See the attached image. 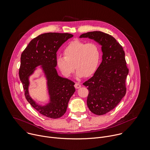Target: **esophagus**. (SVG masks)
I'll use <instances>...</instances> for the list:
<instances>
[{
	"mask_svg": "<svg viewBox=\"0 0 150 150\" xmlns=\"http://www.w3.org/2000/svg\"><path fill=\"white\" fill-rule=\"evenodd\" d=\"M74 87H75L76 88H80V87H81V85H80V84L79 83L76 82V83H75V84H74Z\"/></svg>",
	"mask_w": 150,
	"mask_h": 150,
	"instance_id": "esophagus-1",
	"label": "esophagus"
}]
</instances>
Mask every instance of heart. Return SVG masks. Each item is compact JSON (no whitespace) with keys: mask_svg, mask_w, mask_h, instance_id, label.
<instances>
[{"mask_svg":"<svg viewBox=\"0 0 150 150\" xmlns=\"http://www.w3.org/2000/svg\"><path fill=\"white\" fill-rule=\"evenodd\" d=\"M63 54L64 57L57 58V64L62 73L67 77L71 76L75 68L77 77L92 75L100 59V49L96 44H86L79 40L70 42L64 49Z\"/></svg>","mask_w":150,"mask_h":150,"instance_id":"obj_1","label":"heart"}]
</instances>
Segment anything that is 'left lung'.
Instances as JSON below:
<instances>
[{"label": "left lung", "instance_id": "left-lung-1", "mask_svg": "<svg viewBox=\"0 0 150 150\" xmlns=\"http://www.w3.org/2000/svg\"><path fill=\"white\" fill-rule=\"evenodd\" d=\"M80 38L94 40L102 45V62L93 77L83 83L87 87V105L92 113L102 115L113 109L126 94L129 70L122 47L109 34L93 31Z\"/></svg>", "mask_w": 150, "mask_h": 150}]
</instances>
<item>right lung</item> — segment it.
<instances>
[{"mask_svg": "<svg viewBox=\"0 0 150 150\" xmlns=\"http://www.w3.org/2000/svg\"><path fill=\"white\" fill-rule=\"evenodd\" d=\"M73 37L69 33H48L41 34L30 41L21 54L19 75L25 98L35 109L48 117L57 119L62 117L66 113L69 100L75 92V83L68 79L59 76L55 68L57 66L58 50ZM38 65L42 66L47 79L50 101L45 106L37 104L30 97L28 92V76Z\"/></svg>", "mask_w": 150, "mask_h": 150, "instance_id": "1", "label": "right lung"}]
</instances>
